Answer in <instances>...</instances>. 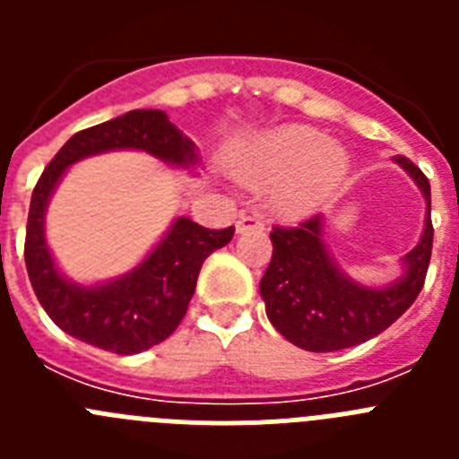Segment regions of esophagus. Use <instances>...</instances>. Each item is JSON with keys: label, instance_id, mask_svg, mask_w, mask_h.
<instances>
[{"label": "esophagus", "instance_id": "esophagus-1", "mask_svg": "<svg viewBox=\"0 0 459 459\" xmlns=\"http://www.w3.org/2000/svg\"><path fill=\"white\" fill-rule=\"evenodd\" d=\"M246 230H264V222L257 213H241L237 221V232H246Z\"/></svg>", "mask_w": 459, "mask_h": 459}]
</instances>
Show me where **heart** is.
Here are the masks:
<instances>
[{
    "label": "heart",
    "mask_w": 459,
    "mask_h": 459,
    "mask_svg": "<svg viewBox=\"0 0 459 459\" xmlns=\"http://www.w3.org/2000/svg\"><path fill=\"white\" fill-rule=\"evenodd\" d=\"M237 168L248 184L278 181L271 190V206L278 213L303 216L342 184L350 172V158L326 133L307 126H285L243 149Z\"/></svg>",
    "instance_id": "heart-1"
}]
</instances>
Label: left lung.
Here are the masks:
<instances>
[{"instance_id":"left-lung-1","label":"left lung","mask_w":459,"mask_h":459,"mask_svg":"<svg viewBox=\"0 0 459 459\" xmlns=\"http://www.w3.org/2000/svg\"><path fill=\"white\" fill-rule=\"evenodd\" d=\"M419 186L425 200L423 234L400 259V275L388 285H363L328 248L324 213L299 227H273V257L259 280L266 317L280 335L306 351H338L386 331L420 294L432 255L429 181L404 156L393 158Z\"/></svg>"}]
</instances>
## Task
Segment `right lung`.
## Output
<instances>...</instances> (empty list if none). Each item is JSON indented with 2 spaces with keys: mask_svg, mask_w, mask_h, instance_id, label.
Returning a JSON list of instances; mask_svg holds the SVG:
<instances>
[{
  "mask_svg": "<svg viewBox=\"0 0 459 459\" xmlns=\"http://www.w3.org/2000/svg\"><path fill=\"white\" fill-rule=\"evenodd\" d=\"M108 152H142L169 168L197 174L195 142L163 109H131L124 117L80 131L59 149L31 195L24 264L43 310L64 333L112 354H140L163 342L184 319L197 275L213 250L232 241L234 227L206 230L174 218L140 264L100 282H75L55 262L46 238V213L68 168Z\"/></svg>",
  "mask_w": 459,
  "mask_h": 459,
  "instance_id": "right-lung-1",
  "label": "right lung"
}]
</instances>
